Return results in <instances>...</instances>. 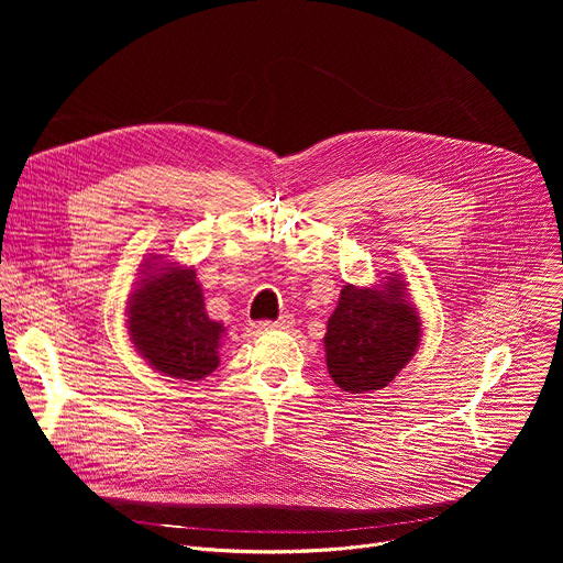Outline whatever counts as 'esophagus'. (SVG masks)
Returning <instances> with one entry per match:
<instances>
[{
    "mask_svg": "<svg viewBox=\"0 0 563 563\" xmlns=\"http://www.w3.org/2000/svg\"><path fill=\"white\" fill-rule=\"evenodd\" d=\"M261 328L263 330H289V328H294V316L291 313H283L276 320H263Z\"/></svg>",
    "mask_w": 563,
    "mask_h": 563,
    "instance_id": "34e87169",
    "label": "esophagus"
}]
</instances>
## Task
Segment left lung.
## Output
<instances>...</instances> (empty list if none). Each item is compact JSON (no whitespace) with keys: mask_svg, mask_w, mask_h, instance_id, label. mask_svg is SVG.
Masks as SVG:
<instances>
[{"mask_svg":"<svg viewBox=\"0 0 563 563\" xmlns=\"http://www.w3.org/2000/svg\"><path fill=\"white\" fill-rule=\"evenodd\" d=\"M406 296L396 274L380 287H343L323 339L330 376L343 391L380 389L415 356L421 320Z\"/></svg>","mask_w":563,"mask_h":563,"instance_id":"obj_1","label":"left lung"}]
</instances>
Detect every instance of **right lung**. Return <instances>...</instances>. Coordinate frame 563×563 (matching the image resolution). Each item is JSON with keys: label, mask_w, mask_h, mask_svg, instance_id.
I'll return each mask as SVG.
<instances>
[{"label": "right lung", "mask_w": 563, "mask_h": 563, "mask_svg": "<svg viewBox=\"0 0 563 563\" xmlns=\"http://www.w3.org/2000/svg\"><path fill=\"white\" fill-rule=\"evenodd\" d=\"M144 267L155 268L148 263ZM144 274L126 309L135 350L153 369L172 378L209 376L220 363L218 347L224 328L207 316L196 272L169 265L151 275L144 269Z\"/></svg>", "instance_id": "add662e5"}]
</instances>
